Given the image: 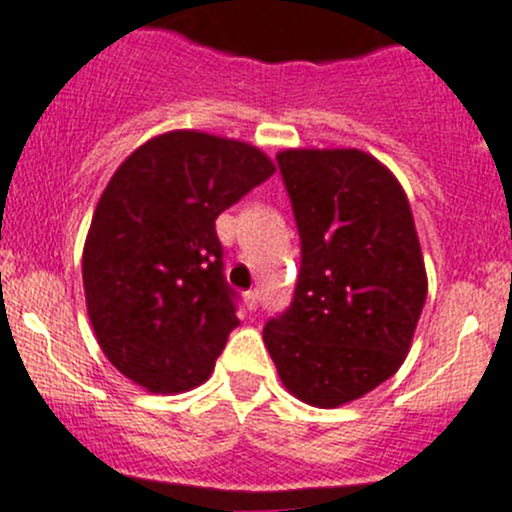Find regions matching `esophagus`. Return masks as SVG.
Wrapping results in <instances>:
<instances>
[{
	"label": "esophagus",
	"mask_w": 512,
	"mask_h": 512,
	"mask_svg": "<svg viewBox=\"0 0 512 512\" xmlns=\"http://www.w3.org/2000/svg\"><path fill=\"white\" fill-rule=\"evenodd\" d=\"M243 301H246L248 311H256L259 309V291H246V294H243Z\"/></svg>",
	"instance_id": "esophagus-1"
}]
</instances>
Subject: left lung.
Returning <instances> with one entry per match:
<instances>
[{
  "label": "left lung",
  "instance_id": "1",
  "mask_svg": "<svg viewBox=\"0 0 512 512\" xmlns=\"http://www.w3.org/2000/svg\"><path fill=\"white\" fill-rule=\"evenodd\" d=\"M301 241L294 299L264 326L284 387L339 407L387 382L410 352L427 276L405 191L362 150L276 155Z\"/></svg>",
  "mask_w": 512,
  "mask_h": 512
}]
</instances>
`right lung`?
<instances>
[{
	"instance_id": "add662e5",
	"label": "right lung",
	"mask_w": 512,
	"mask_h": 512,
	"mask_svg": "<svg viewBox=\"0 0 512 512\" xmlns=\"http://www.w3.org/2000/svg\"><path fill=\"white\" fill-rule=\"evenodd\" d=\"M274 175L253 145L175 130L140 145L107 183L82 253L102 352L150 392L206 382L238 326L216 218Z\"/></svg>"
}]
</instances>
